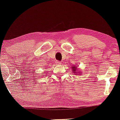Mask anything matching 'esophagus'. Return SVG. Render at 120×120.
Segmentation results:
<instances>
[{
	"label": "esophagus",
	"mask_w": 120,
	"mask_h": 120,
	"mask_svg": "<svg viewBox=\"0 0 120 120\" xmlns=\"http://www.w3.org/2000/svg\"><path fill=\"white\" fill-rule=\"evenodd\" d=\"M56 64H58V65H60V64H62V63H61V62H60V61H58V60H56Z\"/></svg>",
	"instance_id": "1"
}]
</instances>
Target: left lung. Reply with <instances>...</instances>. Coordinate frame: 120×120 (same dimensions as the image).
Masks as SVG:
<instances>
[{
    "mask_svg": "<svg viewBox=\"0 0 120 120\" xmlns=\"http://www.w3.org/2000/svg\"><path fill=\"white\" fill-rule=\"evenodd\" d=\"M76 68H75V66H73V67H72V70H73V71H74V72H74V73H75V71H76Z\"/></svg>",
    "mask_w": 120,
    "mask_h": 120,
    "instance_id": "8db88e82",
    "label": "left lung"
}]
</instances>
